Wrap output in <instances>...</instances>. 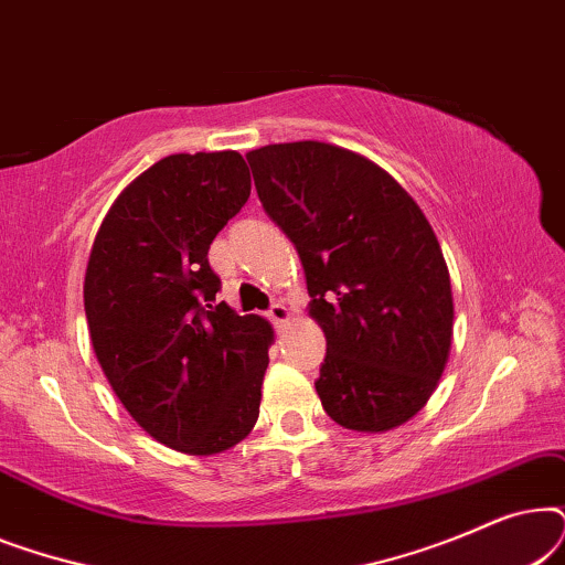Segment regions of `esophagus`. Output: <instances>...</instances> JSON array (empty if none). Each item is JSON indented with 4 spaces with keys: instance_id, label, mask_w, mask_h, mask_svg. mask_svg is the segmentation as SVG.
I'll return each mask as SVG.
<instances>
[{
    "instance_id": "34e87169",
    "label": "esophagus",
    "mask_w": 565,
    "mask_h": 565,
    "mask_svg": "<svg viewBox=\"0 0 565 565\" xmlns=\"http://www.w3.org/2000/svg\"><path fill=\"white\" fill-rule=\"evenodd\" d=\"M267 316H269V321H273L277 329H282L285 323L290 321V308L285 306V303H275L273 308H269V313H267Z\"/></svg>"
}]
</instances>
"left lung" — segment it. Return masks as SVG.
<instances>
[{
    "mask_svg": "<svg viewBox=\"0 0 565 565\" xmlns=\"http://www.w3.org/2000/svg\"><path fill=\"white\" fill-rule=\"evenodd\" d=\"M269 218L296 244L327 337L316 381L339 427L388 431L427 406L452 347V285L416 200L360 153L323 141L246 153Z\"/></svg>",
    "mask_w": 565,
    "mask_h": 565,
    "instance_id": "left-lung-1",
    "label": "left lung"
}]
</instances>
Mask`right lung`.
<instances>
[{
    "label": "right lung",
    "mask_w": 565,
    "mask_h": 565,
    "mask_svg": "<svg viewBox=\"0 0 565 565\" xmlns=\"http://www.w3.org/2000/svg\"><path fill=\"white\" fill-rule=\"evenodd\" d=\"M252 192L238 151L172 153L115 198L92 244L84 313L97 362L138 427L215 455L257 424L273 323L215 303L207 249Z\"/></svg>",
    "instance_id": "obj_1"
}]
</instances>
